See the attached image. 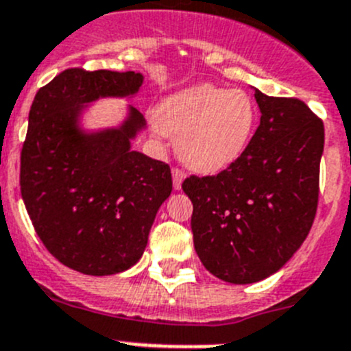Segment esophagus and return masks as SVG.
Segmentation results:
<instances>
[{
    "label": "esophagus",
    "instance_id": "esophagus-1",
    "mask_svg": "<svg viewBox=\"0 0 351 351\" xmlns=\"http://www.w3.org/2000/svg\"><path fill=\"white\" fill-rule=\"evenodd\" d=\"M173 187H175V191H180L182 189V183L183 180H185V175H183V171H180V169H173Z\"/></svg>",
    "mask_w": 351,
    "mask_h": 351
}]
</instances>
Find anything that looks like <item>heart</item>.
I'll list each match as a JSON object with an SVG mask.
<instances>
[{
    "mask_svg": "<svg viewBox=\"0 0 351 351\" xmlns=\"http://www.w3.org/2000/svg\"><path fill=\"white\" fill-rule=\"evenodd\" d=\"M257 121V106L245 90L199 84L164 97L152 129L176 138V154L189 169L217 175L245 154Z\"/></svg>",
    "mask_w": 351,
    "mask_h": 351,
    "instance_id": "heart-1",
    "label": "heart"
}]
</instances>
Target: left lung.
Here are the masks:
<instances>
[{"mask_svg": "<svg viewBox=\"0 0 351 351\" xmlns=\"http://www.w3.org/2000/svg\"><path fill=\"white\" fill-rule=\"evenodd\" d=\"M254 89L261 124L217 176H191L192 234L203 266L234 285L266 280L301 248L315 220L324 124L299 99Z\"/></svg>", "mask_w": 351, "mask_h": 351, "instance_id": "left-lung-1", "label": "left lung"}]
</instances>
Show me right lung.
Returning a JSON list of instances; mask_svg holds the SVG:
<instances>
[{
	"mask_svg": "<svg viewBox=\"0 0 351 351\" xmlns=\"http://www.w3.org/2000/svg\"><path fill=\"white\" fill-rule=\"evenodd\" d=\"M134 71L66 69L36 93L21 156V194L36 234L64 266L108 276L143 255L173 191L168 164L132 150L147 122L134 106L117 125L87 128L99 99H134Z\"/></svg>",
	"mask_w": 351,
	"mask_h": 351,
	"instance_id": "add662e5",
	"label": "right lung"
}]
</instances>
